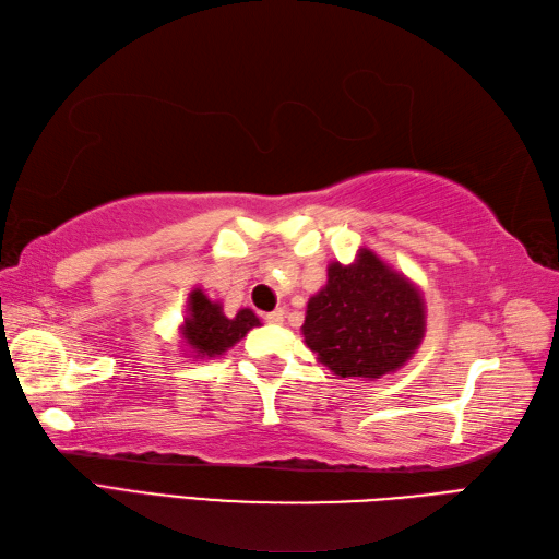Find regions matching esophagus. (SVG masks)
Returning <instances> with one entry per match:
<instances>
[{"instance_id":"1","label":"esophagus","mask_w":559,"mask_h":559,"mask_svg":"<svg viewBox=\"0 0 559 559\" xmlns=\"http://www.w3.org/2000/svg\"><path fill=\"white\" fill-rule=\"evenodd\" d=\"M265 322H270V325H282V322H284V311H282V308H275V311L265 313Z\"/></svg>"}]
</instances>
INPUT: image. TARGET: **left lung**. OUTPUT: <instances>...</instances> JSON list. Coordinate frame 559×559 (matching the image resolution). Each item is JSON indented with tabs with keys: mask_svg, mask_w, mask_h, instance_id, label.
Segmentation results:
<instances>
[{
	"mask_svg": "<svg viewBox=\"0 0 559 559\" xmlns=\"http://www.w3.org/2000/svg\"><path fill=\"white\" fill-rule=\"evenodd\" d=\"M301 332L330 373L376 380L416 354L426 334V301L412 280L370 248H358L352 265L330 263Z\"/></svg>",
	"mask_w": 559,
	"mask_h": 559,
	"instance_id": "obj_1",
	"label": "left lung"
}]
</instances>
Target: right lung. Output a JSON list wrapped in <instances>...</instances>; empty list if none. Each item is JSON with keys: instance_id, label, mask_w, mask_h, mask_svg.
<instances>
[{"instance_id": "obj_1", "label": "right lung", "mask_w": 559, "mask_h": 559, "mask_svg": "<svg viewBox=\"0 0 559 559\" xmlns=\"http://www.w3.org/2000/svg\"><path fill=\"white\" fill-rule=\"evenodd\" d=\"M260 325V318L251 308L227 318L222 304L207 299L203 289H193L186 306V318L181 322V340L189 346L195 358H215L231 349L248 330Z\"/></svg>"}]
</instances>
